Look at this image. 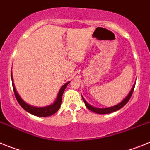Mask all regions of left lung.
Instances as JSON below:
<instances>
[{
    "mask_svg": "<svg viewBox=\"0 0 150 150\" xmlns=\"http://www.w3.org/2000/svg\"><path fill=\"white\" fill-rule=\"evenodd\" d=\"M134 86L135 83L133 85V87H132V88L131 89V91H130V92L128 93V95L126 96V98L125 99H123V100H122L120 104H116V105L112 106V107H107V108H98V107H93V106L90 105L88 102L85 100V98L83 96H82V98H83V101H84L85 104H86V107L88 110H90L92 111V112H95V113H98V114H107V113H110V112H115V111L121 109L122 107H124V106L128 103V101L130 100L131 97H132V93H133L134 89Z\"/></svg>",
    "mask_w": 150,
    "mask_h": 150,
    "instance_id": "left-lung-1",
    "label": "left lung"
}]
</instances>
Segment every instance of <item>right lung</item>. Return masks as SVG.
<instances>
[{"mask_svg": "<svg viewBox=\"0 0 150 150\" xmlns=\"http://www.w3.org/2000/svg\"><path fill=\"white\" fill-rule=\"evenodd\" d=\"M11 79H12V84H13V91H14V94H15L16 98L17 101L18 102V104H20L21 107L23 108L25 111H27L28 112L30 113V114L34 115L36 116H39V117H46V116H50L52 115L55 114L57 111L59 110V108L61 107V104H62V95H63L64 91L65 90L66 87L67 86V85L70 83L69 81L67 83H65L64 85H63L62 86V88H60L59 91V94L57 95V98L55 99V100L54 101L53 104H50L49 106H46V107H34V106L29 105L28 104H27L25 101H24L22 100V98L20 97V95H18V93L17 92L16 89L15 85L13 83V74H11Z\"/></svg>", "mask_w": 150, "mask_h": 150, "instance_id": "1", "label": "right lung"}]
</instances>
